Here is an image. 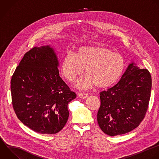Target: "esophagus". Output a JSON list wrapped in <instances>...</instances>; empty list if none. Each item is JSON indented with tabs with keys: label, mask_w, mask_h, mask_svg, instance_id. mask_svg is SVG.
<instances>
[{
	"label": "esophagus",
	"mask_w": 159,
	"mask_h": 159,
	"mask_svg": "<svg viewBox=\"0 0 159 159\" xmlns=\"http://www.w3.org/2000/svg\"><path fill=\"white\" fill-rule=\"evenodd\" d=\"M78 96L81 99H86L88 97V94L86 93H80L78 94Z\"/></svg>",
	"instance_id": "1"
}]
</instances>
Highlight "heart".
I'll return each mask as SVG.
<instances>
[{"label": "heart", "instance_id": "1", "mask_svg": "<svg viewBox=\"0 0 159 159\" xmlns=\"http://www.w3.org/2000/svg\"><path fill=\"white\" fill-rule=\"evenodd\" d=\"M125 60L119 53L101 46L79 48L75 55L66 54L63 59L61 71L69 81L73 82L84 70L88 73L76 82L79 89H90L94 86L106 88L115 84L122 76Z\"/></svg>", "mask_w": 159, "mask_h": 159}]
</instances>
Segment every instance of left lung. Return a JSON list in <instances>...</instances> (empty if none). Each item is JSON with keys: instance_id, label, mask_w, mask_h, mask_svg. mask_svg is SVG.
<instances>
[{"instance_id": "1", "label": "left lung", "mask_w": 159, "mask_h": 159, "mask_svg": "<svg viewBox=\"0 0 159 159\" xmlns=\"http://www.w3.org/2000/svg\"><path fill=\"white\" fill-rule=\"evenodd\" d=\"M152 78L147 69L132 62L120 81L101 92L97 120L101 129L110 136L127 133L136 128L147 112Z\"/></svg>"}]
</instances>
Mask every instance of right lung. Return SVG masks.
Listing matches in <instances>:
<instances>
[{
    "instance_id": "add662e5",
    "label": "right lung",
    "mask_w": 159,
    "mask_h": 159,
    "mask_svg": "<svg viewBox=\"0 0 159 159\" xmlns=\"http://www.w3.org/2000/svg\"><path fill=\"white\" fill-rule=\"evenodd\" d=\"M58 66L50 45L35 47L24 55L12 77L14 111L25 125L40 134L60 132L68 119V104L76 98L60 78Z\"/></svg>"
}]
</instances>
